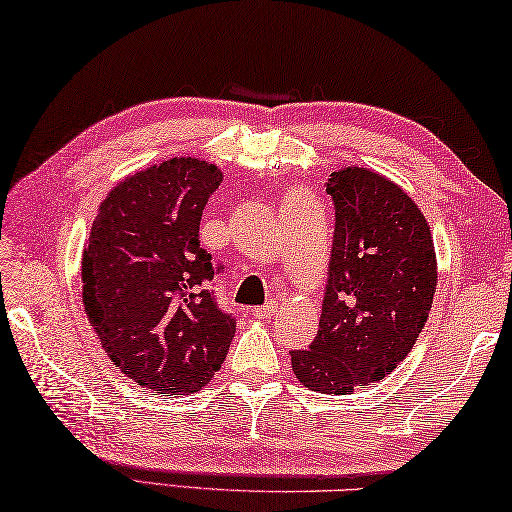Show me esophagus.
Listing matches in <instances>:
<instances>
[{"label":"esophagus","mask_w":512,"mask_h":512,"mask_svg":"<svg viewBox=\"0 0 512 512\" xmlns=\"http://www.w3.org/2000/svg\"><path fill=\"white\" fill-rule=\"evenodd\" d=\"M274 312H276V301H270V303H265V306L256 308L254 315H256L258 319H267V317H272Z\"/></svg>","instance_id":"34e87169"}]
</instances>
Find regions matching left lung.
I'll list each match as a JSON object with an SVG mask.
<instances>
[{
  "mask_svg": "<svg viewBox=\"0 0 512 512\" xmlns=\"http://www.w3.org/2000/svg\"><path fill=\"white\" fill-rule=\"evenodd\" d=\"M333 254L319 333L292 351L303 387L346 396L380 382L405 360L425 328L436 292L432 231L416 202L380 173H330Z\"/></svg>",
  "mask_w": 512,
  "mask_h": 512,
  "instance_id": "left-lung-1",
  "label": "left lung"
}]
</instances>
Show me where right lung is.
<instances>
[{
	"mask_svg": "<svg viewBox=\"0 0 512 512\" xmlns=\"http://www.w3.org/2000/svg\"><path fill=\"white\" fill-rule=\"evenodd\" d=\"M218 166L173 157L116 184L83 251V306L110 360L141 387L188 396L229 353L236 317L209 281L222 267L200 247Z\"/></svg>",
	"mask_w": 512,
	"mask_h": 512,
	"instance_id": "obj_1",
	"label": "right lung"
}]
</instances>
